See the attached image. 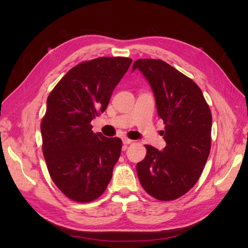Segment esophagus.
<instances>
[{"instance_id": "1", "label": "esophagus", "mask_w": 248, "mask_h": 248, "mask_svg": "<svg viewBox=\"0 0 248 248\" xmlns=\"http://www.w3.org/2000/svg\"><path fill=\"white\" fill-rule=\"evenodd\" d=\"M122 141H123L124 145H129V144H131V142H132L133 140H129V139H127V138H123V139H122Z\"/></svg>"}]
</instances>
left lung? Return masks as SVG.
Returning <instances> with one entry per match:
<instances>
[{"label":"left lung","instance_id":"1","mask_svg":"<svg viewBox=\"0 0 248 248\" xmlns=\"http://www.w3.org/2000/svg\"><path fill=\"white\" fill-rule=\"evenodd\" d=\"M136 69L152 89L167 142L162 151L146 145V157L137 164L140 182L157 200H176L192 188L204 170L211 148V111L196 82L168 63L140 59L133 63Z\"/></svg>","mask_w":248,"mask_h":248}]
</instances>
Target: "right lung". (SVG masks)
Segmentation results:
<instances>
[{"label":"right lung","mask_w":248,"mask_h":248,"mask_svg":"<svg viewBox=\"0 0 248 248\" xmlns=\"http://www.w3.org/2000/svg\"><path fill=\"white\" fill-rule=\"evenodd\" d=\"M131 62L128 58L103 57L80 63L48 96L41 122L44 159L52 181L73 201H94L110 181L122 140L94 133L91 122L107 109Z\"/></svg>","instance_id":"right-lung-1"}]
</instances>
